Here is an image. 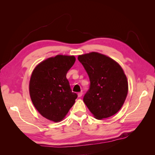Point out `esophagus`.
<instances>
[{"label": "esophagus", "mask_w": 155, "mask_h": 155, "mask_svg": "<svg viewBox=\"0 0 155 155\" xmlns=\"http://www.w3.org/2000/svg\"><path fill=\"white\" fill-rule=\"evenodd\" d=\"M82 95H83V92H79V93L78 94V97H81V96H82Z\"/></svg>", "instance_id": "1"}]
</instances>
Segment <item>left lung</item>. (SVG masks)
I'll return each instance as SVG.
<instances>
[{
	"instance_id": "8db88e82",
	"label": "left lung",
	"mask_w": 155,
	"mask_h": 155,
	"mask_svg": "<svg viewBox=\"0 0 155 155\" xmlns=\"http://www.w3.org/2000/svg\"><path fill=\"white\" fill-rule=\"evenodd\" d=\"M90 79L83 101L96 119L109 118L123 106L128 92V82L124 70L114 60L97 52L78 58Z\"/></svg>"
}]
</instances>
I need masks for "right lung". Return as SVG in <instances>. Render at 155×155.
I'll use <instances>...</instances> for the list:
<instances>
[{
  "mask_svg": "<svg viewBox=\"0 0 155 155\" xmlns=\"http://www.w3.org/2000/svg\"><path fill=\"white\" fill-rule=\"evenodd\" d=\"M75 61L74 55H58L40 63L31 74L29 91L33 104L42 116L54 122L64 118L78 97L66 78Z\"/></svg>",
  "mask_w": 155,
  "mask_h": 155,
  "instance_id": "1",
  "label": "right lung"
}]
</instances>
